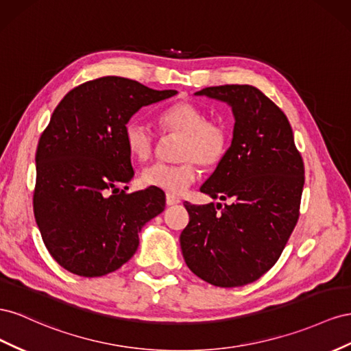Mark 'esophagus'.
<instances>
[{
  "mask_svg": "<svg viewBox=\"0 0 351 351\" xmlns=\"http://www.w3.org/2000/svg\"><path fill=\"white\" fill-rule=\"evenodd\" d=\"M179 203H181V199H179L178 197L170 195V194L166 195V204L167 206H175V204H179Z\"/></svg>",
  "mask_w": 351,
  "mask_h": 351,
  "instance_id": "1",
  "label": "esophagus"
}]
</instances>
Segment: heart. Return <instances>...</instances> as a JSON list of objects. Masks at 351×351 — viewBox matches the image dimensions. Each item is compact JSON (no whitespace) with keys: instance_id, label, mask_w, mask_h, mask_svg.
<instances>
[{"instance_id":"b5f03b06","label":"heart","mask_w":351,"mask_h":351,"mask_svg":"<svg viewBox=\"0 0 351 351\" xmlns=\"http://www.w3.org/2000/svg\"><path fill=\"white\" fill-rule=\"evenodd\" d=\"M157 120L165 132L181 135L176 158L182 162L149 165L143 170L141 181L144 185L163 189L170 195H179L198 176L194 161L204 167H213L225 157L229 147L228 128L217 120H208L204 108L188 101L165 108ZM123 135L132 157L141 162L152 157L156 136L148 126L131 120L126 123Z\"/></svg>"}]
</instances>
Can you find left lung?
<instances>
[{
	"instance_id": "obj_1",
	"label": "left lung",
	"mask_w": 351,
	"mask_h": 351,
	"mask_svg": "<svg viewBox=\"0 0 351 351\" xmlns=\"http://www.w3.org/2000/svg\"><path fill=\"white\" fill-rule=\"evenodd\" d=\"M194 95L232 108L231 147L199 188L212 198H231V204L185 202L189 223L179 238L181 250L203 281L222 288L247 285L276 263L294 231L304 165L287 116L257 88L208 86Z\"/></svg>"
}]
</instances>
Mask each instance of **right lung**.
<instances>
[{
    "instance_id": "obj_1",
    "label": "right lung",
    "mask_w": 351,
    "mask_h": 351,
    "mask_svg": "<svg viewBox=\"0 0 351 351\" xmlns=\"http://www.w3.org/2000/svg\"><path fill=\"white\" fill-rule=\"evenodd\" d=\"M176 94L106 76L73 88L56 107L36 148L34 213L49 254L69 272H114L165 210L162 189L120 191L135 175L123 134L139 108Z\"/></svg>"
}]
</instances>
